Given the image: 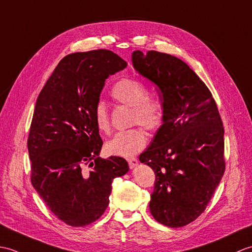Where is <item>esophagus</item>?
<instances>
[{
	"label": "esophagus",
	"instance_id": "1",
	"mask_svg": "<svg viewBox=\"0 0 252 252\" xmlns=\"http://www.w3.org/2000/svg\"><path fill=\"white\" fill-rule=\"evenodd\" d=\"M128 164H129L130 169H133V168H135V167L138 166L139 161H138L137 158H130V159H128Z\"/></svg>",
	"mask_w": 252,
	"mask_h": 252
}]
</instances>
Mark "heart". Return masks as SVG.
<instances>
[{"instance_id": "heart-1", "label": "heart", "mask_w": 252, "mask_h": 252, "mask_svg": "<svg viewBox=\"0 0 252 252\" xmlns=\"http://www.w3.org/2000/svg\"><path fill=\"white\" fill-rule=\"evenodd\" d=\"M111 96L116 102L133 109L132 123L142 125L149 130H156L164 121V109L156 100L150 99V92L143 83L137 80L123 79L117 82L111 91ZM94 120L98 130L109 133L111 130L110 116L107 105L99 101L94 105ZM148 138L141 128L117 132L105 144L110 155L131 158L145 147Z\"/></svg>"}]
</instances>
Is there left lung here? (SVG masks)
Instances as JSON below:
<instances>
[{
	"instance_id": "8db88e82",
	"label": "left lung",
	"mask_w": 252,
	"mask_h": 252,
	"mask_svg": "<svg viewBox=\"0 0 252 252\" xmlns=\"http://www.w3.org/2000/svg\"><path fill=\"white\" fill-rule=\"evenodd\" d=\"M131 63L158 87L164 109L163 124L139 156L156 177L151 214L181 227L203 214L223 177L224 128L208 87L181 59L135 50Z\"/></svg>"
}]
</instances>
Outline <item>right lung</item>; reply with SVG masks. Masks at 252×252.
Returning a JSON list of instances; mask_svg holds the SVG:
<instances>
[{
  "instance_id": "add662e5",
  "label": "right lung",
  "mask_w": 252,
  "mask_h": 252,
  "mask_svg": "<svg viewBox=\"0 0 252 252\" xmlns=\"http://www.w3.org/2000/svg\"><path fill=\"white\" fill-rule=\"evenodd\" d=\"M127 63L108 49L65 56L36 99L28 138L31 182L53 214L71 226L98 220L126 159L99 158L102 147L94 110L104 82Z\"/></svg>"
}]
</instances>
